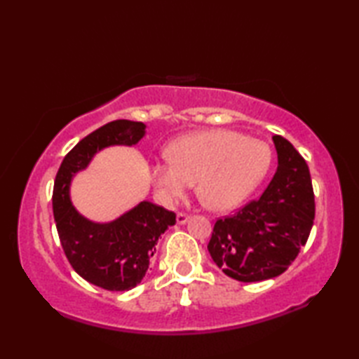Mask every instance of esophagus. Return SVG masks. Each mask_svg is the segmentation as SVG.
I'll use <instances>...</instances> for the list:
<instances>
[{
    "label": "esophagus",
    "mask_w": 359,
    "mask_h": 359,
    "mask_svg": "<svg viewBox=\"0 0 359 359\" xmlns=\"http://www.w3.org/2000/svg\"><path fill=\"white\" fill-rule=\"evenodd\" d=\"M189 216L187 215V212H177V216H175V220H177V224H187L188 222Z\"/></svg>",
    "instance_id": "obj_1"
}]
</instances>
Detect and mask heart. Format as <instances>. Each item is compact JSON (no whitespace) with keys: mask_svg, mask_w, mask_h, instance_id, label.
I'll return each mask as SVG.
<instances>
[{"mask_svg":"<svg viewBox=\"0 0 359 359\" xmlns=\"http://www.w3.org/2000/svg\"><path fill=\"white\" fill-rule=\"evenodd\" d=\"M166 156L170 160L151 166L160 199L172 203L197 182L201 199L216 211L241 205L264 180L271 165L269 144L230 129L182 135L170 143Z\"/></svg>","mask_w":359,"mask_h":359,"instance_id":"heart-1","label":"heart"}]
</instances>
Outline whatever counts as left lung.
I'll use <instances>...</instances> for the list:
<instances>
[{
  "mask_svg": "<svg viewBox=\"0 0 359 359\" xmlns=\"http://www.w3.org/2000/svg\"><path fill=\"white\" fill-rule=\"evenodd\" d=\"M278 170L259 199L217 219L208 251L236 280L257 282L284 273L306 245L315 219L307 162L287 139L273 135Z\"/></svg>",
  "mask_w": 359,
  "mask_h": 359,
  "instance_id": "8db88e82",
  "label": "left lung"
}]
</instances>
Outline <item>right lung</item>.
I'll list each match as a JSON object with an SVG mask.
<instances>
[{
  "label": "right lung",
  "instance_id": "add662e5",
  "mask_svg": "<svg viewBox=\"0 0 359 359\" xmlns=\"http://www.w3.org/2000/svg\"><path fill=\"white\" fill-rule=\"evenodd\" d=\"M144 128L142 121L114 120L95 129L67 152L53 184V217L67 261L83 279L109 292H126L143 279L160 234L175 224V212L144 201L114 222L94 224L72 207L69 185L97 151L111 144L131 147Z\"/></svg>",
  "mask_w": 359,
  "mask_h": 359
}]
</instances>
